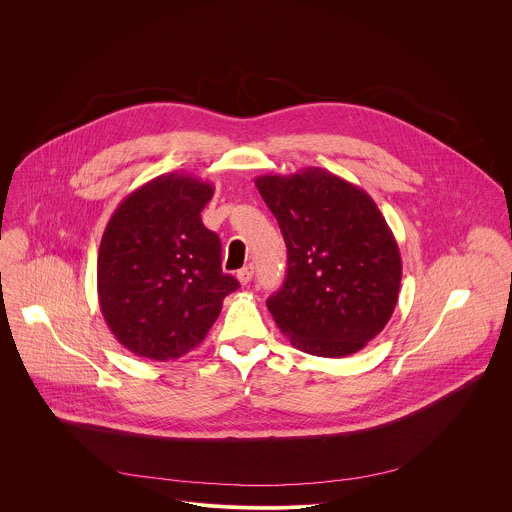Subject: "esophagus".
Listing matches in <instances>:
<instances>
[{
  "label": "esophagus",
  "mask_w": 512,
  "mask_h": 512,
  "mask_svg": "<svg viewBox=\"0 0 512 512\" xmlns=\"http://www.w3.org/2000/svg\"><path fill=\"white\" fill-rule=\"evenodd\" d=\"M252 276H254V266L252 264H248L242 270H238V282L244 284V286L252 282Z\"/></svg>",
  "instance_id": "34e87169"
}]
</instances>
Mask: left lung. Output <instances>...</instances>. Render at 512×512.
Masks as SVG:
<instances>
[{"label":"left lung","mask_w":512,"mask_h":512,"mask_svg":"<svg viewBox=\"0 0 512 512\" xmlns=\"http://www.w3.org/2000/svg\"><path fill=\"white\" fill-rule=\"evenodd\" d=\"M254 183L288 248L284 286L266 301L276 325L315 357L361 351L392 317L402 280L396 238L376 203L321 167Z\"/></svg>","instance_id":"1"}]
</instances>
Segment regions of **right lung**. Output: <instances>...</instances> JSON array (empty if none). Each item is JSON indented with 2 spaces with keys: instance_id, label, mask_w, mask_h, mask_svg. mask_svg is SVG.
I'll return each instance as SVG.
<instances>
[{
  "instance_id": "1",
  "label": "right lung",
  "mask_w": 512,
  "mask_h": 512,
  "mask_svg": "<svg viewBox=\"0 0 512 512\" xmlns=\"http://www.w3.org/2000/svg\"><path fill=\"white\" fill-rule=\"evenodd\" d=\"M215 187L159 175L114 211L98 252V301L112 335L138 357L177 359L195 349L238 282L222 274L219 236L201 211Z\"/></svg>"
}]
</instances>
